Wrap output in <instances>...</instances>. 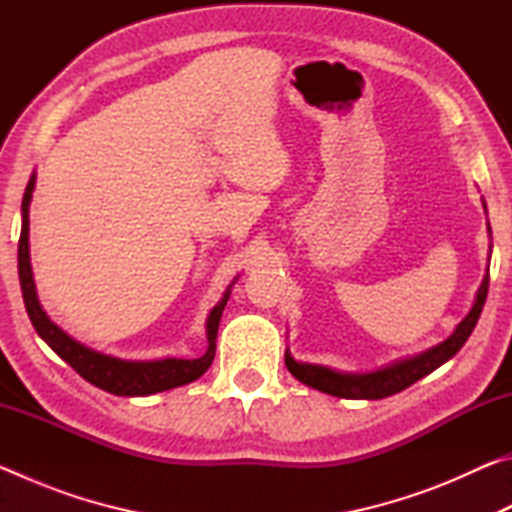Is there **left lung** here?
I'll list each match as a JSON object with an SVG mask.
<instances>
[{"mask_svg": "<svg viewBox=\"0 0 512 512\" xmlns=\"http://www.w3.org/2000/svg\"><path fill=\"white\" fill-rule=\"evenodd\" d=\"M488 282L490 275L485 273L470 314L456 325L454 334L449 336L447 341L438 343L436 348L418 354V357L395 361L391 366L375 372H339L327 366H316V363H300L291 357L289 350L284 352V363H287L291 375L302 381V384L316 388L320 393L343 397V400H381V397L395 395L415 384L418 379L427 377L429 372L443 366L445 361L452 359L454 354L463 348L465 341L470 339V334L474 332V325L481 316L485 298H488Z\"/></svg>", "mask_w": 512, "mask_h": 512, "instance_id": "1", "label": "left lung"}]
</instances>
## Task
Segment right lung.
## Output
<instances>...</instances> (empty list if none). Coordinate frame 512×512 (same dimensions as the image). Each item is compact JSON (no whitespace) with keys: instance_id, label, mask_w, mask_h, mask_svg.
<instances>
[{"instance_id":"obj_1","label":"right lung","mask_w":512,"mask_h":512,"mask_svg":"<svg viewBox=\"0 0 512 512\" xmlns=\"http://www.w3.org/2000/svg\"><path fill=\"white\" fill-rule=\"evenodd\" d=\"M33 187H36V173H33L22 198V232L20 244H17V273H20V287L27 314L33 327L42 341L54 350L60 359L69 363L79 375L90 381L92 386L108 391L112 395L124 397H142L169 391V388L189 384L203 375L212 366L216 352V332H219V320L225 309V302L230 298V289L223 293L219 305H216L210 316H207V352L201 359H160V361H124L110 354L85 348L83 343L74 341L72 336L65 334L40 307L36 282L31 273V257H29V203Z\"/></svg>"}]
</instances>
